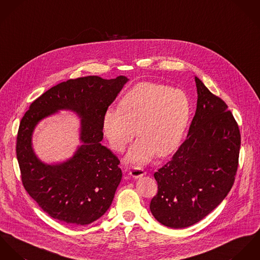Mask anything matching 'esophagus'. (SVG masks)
Listing matches in <instances>:
<instances>
[{"label":"esophagus","mask_w":260,"mask_h":260,"mask_svg":"<svg viewBox=\"0 0 260 260\" xmlns=\"http://www.w3.org/2000/svg\"><path fill=\"white\" fill-rule=\"evenodd\" d=\"M129 174L135 178H139V177L144 176L145 172L142 168H134L132 171H129Z\"/></svg>","instance_id":"1"}]
</instances>
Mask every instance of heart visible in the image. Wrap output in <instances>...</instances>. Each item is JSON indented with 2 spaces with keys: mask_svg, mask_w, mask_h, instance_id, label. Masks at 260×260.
<instances>
[{
  "mask_svg": "<svg viewBox=\"0 0 260 260\" xmlns=\"http://www.w3.org/2000/svg\"><path fill=\"white\" fill-rule=\"evenodd\" d=\"M190 117V102L179 88L144 82L127 89L118 109L103 116V131L111 147L123 151L136 135L140 139L126 156L128 162L142 165L155 153L164 157L180 144Z\"/></svg>",
  "mask_w": 260,
  "mask_h": 260,
  "instance_id": "heart-1",
  "label": "heart"
}]
</instances>
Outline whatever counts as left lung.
Masks as SVG:
<instances>
[{
  "label": "left lung",
  "mask_w": 260,
  "mask_h": 260,
  "mask_svg": "<svg viewBox=\"0 0 260 260\" xmlns=\"http://www.w3.org/2000/svg\"><path fill=\"white\" fill-rule=\"evenodd\" d=\"M194 79L198 106L187 139L153 174L158 190L150 211L172 229L190 226L210 213L231 191L238 167V124L228 105Z\"/></svg>",
  "instance_id": "obj_1"
}]
</instances>
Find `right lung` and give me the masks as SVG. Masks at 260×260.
<instances>
[{"label":"right lung","mask_w":260,"mask_h":260,"mask_svg":"<svg viewBox=\"0 0 260 260\" xmlns=\"http://www.w3.org/2000/svg\"><path fill=\"white\" fill-rule=\"evenodd\" d=\"M127 81L123 76L68 80L35 100L21 119L16 151L22 182L29 197L51 217L86 225L110 208L122 173L117 156L101 144L103 116ZM58 109H71L82 118L83 144L72 159L51 166L35 156L31 135L41 119Z\"/></svg>","instance_id":"1"}]
</instances>
